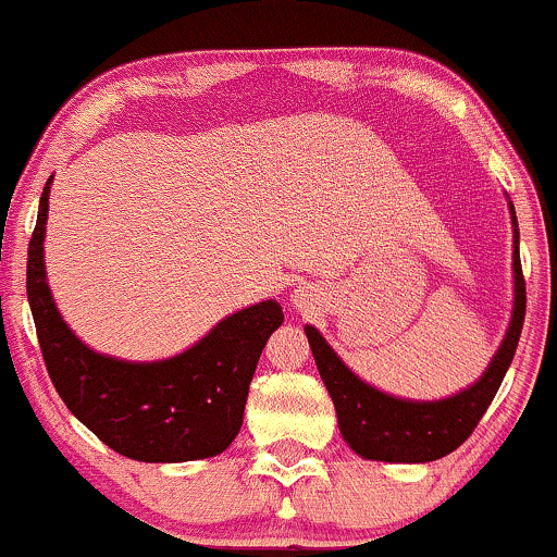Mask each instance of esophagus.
Wrapping results in <instances>:
<instances>
[{"label":"esophagus","mask_w":557,"mask_h":557,"mask_svg":"<svg viewBox=\"0 0 557 557\" xmlns=\"http://www.w3.org/2000/svg\"><path fill=\"white\" fill-rule=\"evenodd\" d=\"M315 306H319V298H315V293L308 290V287H300V290L293 293V308H298L300 313L313 311Z\"/></svg>","instance_id":"1"}]
</instances>
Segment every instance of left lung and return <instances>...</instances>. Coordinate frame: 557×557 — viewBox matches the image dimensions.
I'll list each match as a JSON object with an SVG mask.
<instances>
[{
    "label": "left lung",
    "instance_id": "obj_1",
    "mask_svg": "<svg viewBox=\"0 0 557 557\" xmlns=\"http://www.w3.org/2000/svg\"><path fill=\"white\" fill-rule=\"evenodd\" d=\"M513 223V311L502 347L488 362V368L473 385L455 396L442 400H406L388 396L372 388L339 360L334 349L313 326H306L315 368L321 372L331 400H334L336 419L347 445L362 455L364 460L383 462H432L440 460L462 445L485 408L502 388V380L509 370L517 351L519 334L524 326L527 290L522 262H519V228L513 206L509 200Z\"/></svg>",
    "mask_w": 557,
    "mask_h": 557
}]
</instances>
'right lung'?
<instances>
[{
	"label": "right lung",
	"instance_id": "obj_1",
	"mask_svg": "<svg viewBox=\"0 0 557 557\" xmlns=\"http://www.w3.org/2000/svg\"><path fill=\"white\" fill-rule=\"evenodd\" d=\"M51 180L40 195L27 246V300L46 370L63 404L104 445L131 460L187 462L221 455L242 429L259 355L285 321L280 302L242 308L169 360L125 362L89 349L61 319L46 283Z\"/></svg>",
	"mask_w": 557,
	"mask_h": 557
}]
</instances>
